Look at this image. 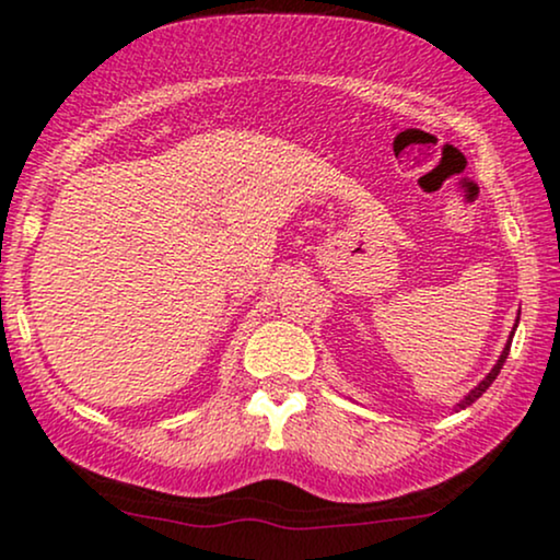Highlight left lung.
Instances as JSON below:
<instances>
[{
    "label": "left lung",
    "instance_id": "left-lung-1",
    "mask_svg": "<svg viewBox=\"0 0 560 560\" xmlns=\"http://www.w3.org/2000/svg\"><path fill=\"white\" fill-rule=\"evenodd\" d=\"M515 328H517V324H515ZM515 328H512V334H510V341H508V343H504V349H502V354H500V359H497V364L492 366V370H489V374H487V377H485V380H481L477 387H474V389H469V395H464V397H462V400H458V402H456V410H464V408H469V405H471V402H477V400H479V397L487 393V389H489V385H492V382L497 380V374H500V370H502V364H504V359H508V354H510V343H512V336H515Z\"/></svg>",
    "mask_w": 560,
    "mask_h": 560
}]
</instances>
